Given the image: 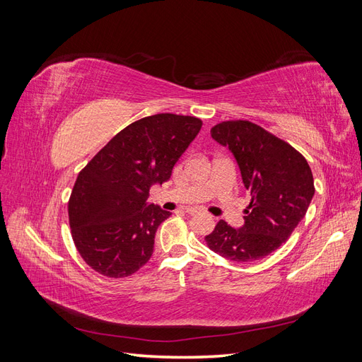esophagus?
<instances>
[{
    "mask_svg": "<svg viewBox=\"0 0 362 362\" xmlns=\"http://www.w3.org/2000/svg\"><path fill=\"white\" fill-rule=\"evenodd\" d=\"M185 213L193 216V214H198V210H196V208H193V206H189V208H185Z\"/></svg>",
    "mask_w": 362,
    "mask_h": 362,
    "instance_id": "obj_1",
    "label": "esophagus"
}]
</instances>
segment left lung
<instances>
[{
  "label": "left lung",
  "mask_w": 362,
  "mask_h": 362,
  "mask_svg": "<svg viewBox=\"0 0 362 362\" xmlns=\"http://www.w3.org/2000/svg\"><path fill=\"white\" fill-rule=\"evenodd\" d=\"M211 137L234 156L250 204L242 226L221 221L206 243L235 262L264 258L287 242L308 210L315 192L310 164L293 146L247 120L218 124Z\"/></svg>",
  "instance_id": "left-lung-1"
}]
</instances>
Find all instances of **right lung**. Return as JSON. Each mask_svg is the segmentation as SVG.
<instances>
[{
	"label": "right lung",
	"instance_id": "obj_1",
	"mask_svg": "<svg viewBox=\"0 0 362 362\" xmlns=\"http://www.w3.org/2000/svg\"><path fill=\"white\" fill-rule=\"evenodd\" d=\"M201 127V119L192 116L144 117L117 133L78 173L69 225L76 249L93 270L124 278L149 261L157 229L170 216L148 202L149 190L170 180Z\"/></svg>",
	"mask_w": 362,
	"mask_h": 362
}]
</instances>
